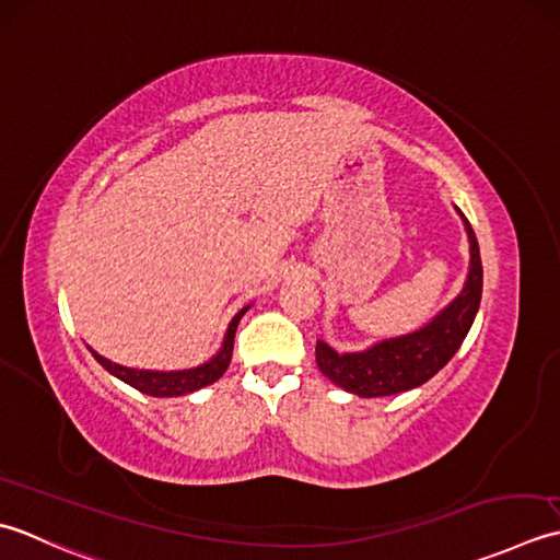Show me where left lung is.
I'll use <instances>...</instances> for the list:
<instances>
[{
    "label": "left lung",
    "mask_w": 560,
    "mask_h": 560,
    "mask_svg": "<svg viewBox=\"0 0 560 560\" xmlns=\"http://www.w3.org/2000/svg\"><path fill=\"white\" fill-rule=\"evenodd\" d=\"M464 224L471 244V268L462 294L425 328L384 340L364 352L338 355L334 348L318 340L316 364L330 382L362 398L389 396L425 384L454 358L474 324L483 290V268L476 234L466 217Z\"/></svg>",
    "instance_id": "left-lung-1"
}]
</instances>
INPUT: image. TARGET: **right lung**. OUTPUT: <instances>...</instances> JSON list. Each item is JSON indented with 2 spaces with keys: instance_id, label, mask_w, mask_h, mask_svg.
Returning <instances> with one entry per match:
<instances>
[{
  "instance_id": "right-lung-1",
  "label": "right lung",
  "mask_w": 560,
  "mask_h": 560,
  "mask_svg": "<svg viewBox=\"0 0 560 560\" xmlns=\"http://www.w3.org/2000/svg\"><path fill=\"white\" fill-rule=\"evenodd\" d=\"M244 312L246 310H242L232 318L230 330H226V336H224L222 350L217 352V355L208 364H200V368H196V370H184V372L130 370V368H120V364L110 362L106 358H101L98 352H94V350H91V352H94V358L98 360V364H104V368L113 376H118V380H122L125 384L135 386L137 392L150 394V396H184V394L202 389V386L217 382L226 372V368H230L232 350H234V334H236L238 318L244 316Z\"/></svg>"
}]
</instances>
